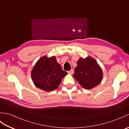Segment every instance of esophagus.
Listing matches in <instances>:
<instances>
[{
	"label": "esophagus",
	"mask_w": 129,
	"mask_h": 129,
	"mask_svg": "<svg viewBox=\"0 0 129 129\" xmlns=\"http://www.w3.org/2000/svg\"><path fill=\"white\" fill-rule=\"evenodd\" d=\"M68 73L70 74H74V70L72 69L69 71H68Z\"/></svg>",
	"instance_id": "34e87169"
}]
</instances>
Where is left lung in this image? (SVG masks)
Here are the masks:
<instances>
[{"mask_svg":"<svg viewBox=\"0 0 129 129\" xmlns=\"http://www.w3.org/2000/svg\"><path fill=\"white\" fill-rule=\"evenodd\" d=\"M74 71L73 77L86 89L98 85L103 79L101 69L95 60L90 57L79 59Z\"/></svg>","mask_w":129,"mask_h":129,"instance_id":"left-lung-1","label":"left lung"}]
</instances>
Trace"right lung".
<instances>
[{
	"label": "right lung",
	"instance_id": "add662e5",
	"mask_svg": "<svg viewBox=\"0 0 129 129\" xmlns=\"http://www.w3.org/2000/svg\"><path fill=\"white\" fill-rule=\"evenodd\" d=\"M67 73L62 70L56 57L43 56L38 60L31 71L35 85L46 91L55 90Z\"/></svg>",
	"mask_w": 129,
	"mask_h": 129
}]
</instances>
